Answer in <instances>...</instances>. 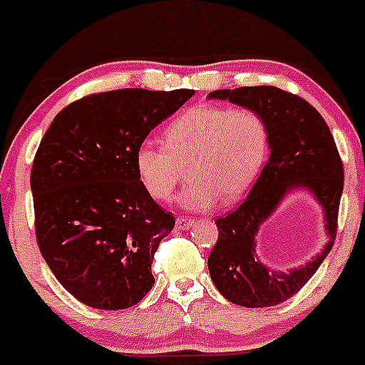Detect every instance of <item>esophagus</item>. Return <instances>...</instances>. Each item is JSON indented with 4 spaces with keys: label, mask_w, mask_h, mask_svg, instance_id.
Masks as SVG:
<instances>
[{
    "label": "esophagus",
    "mask_w": 365,
    "mask_h": 365,
    "mask_svg": "<svg viewBox=\"0 0 365 365\" xmlns=\"http://www.w3.org/2000/svg\"><path fill=\"white\" fill-rule=\"evenodd\" d=\"M190 226H194V219H187V217H176V230L185 231L189 230Z\"/></svg>",
    "instance_id": "1"
}]
</instances>
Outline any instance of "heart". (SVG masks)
Masks as SVG:
<instances>
[{"instance_id": "1", "label": "heart", "mask_w": 365, "mask_h": 365, "mask_svg": "<svg viewBox=\"0 0 365 365\" xmlns=\"http://www.w3.org/2000/svg\"><path fill=\"white\" fill-rule=\"evenodd\" d=\"M268 127L251 109L197 104L176 116L164 130V145L145 141L134 155L135 173L146 192L168 201L183 165L189 169L178 201L201 212L235 201L252 185L268 155Z\"/></svg>"}]
</instances>
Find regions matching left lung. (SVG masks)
I'll return each mask as SVG.
<instances>
[{"label":"left lung","mask_w":365,"mask_h":365,"mask_svg":"<svg viewBox=\"0 0 365 365\" xmlns=\"http://www.w3.org/2000/svg\"><path fill=\"white\" fill-rule=\"evenodd\" d=\"M210 101H230L263 116L268 127V162L247 200L215 220L219 240L208 270L226 300L242 307H270L292 298L314 275L334 245L344 171L323 116L309 102L275 86L215 90ZM307 192L322 208L327 242L304 265L275 271L260 261L255 237L260 226L292 193Z\"/></svg>","instance_id":"left-lung-1"}]
</instances>
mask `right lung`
<instances>
[{"label":"right lung","mask_w":365,"mask_h":365,"mask_svg":"<svg viewBox=\"0 0 365 365\" xmlns=\"http://www.w3.org/2000/svg\"><path fill=\"white\" fill-rule=\"evenodd\" d=\"M194 90H114L56 114L31 169L36 242L79 302L118 311L152 289L153 254L175 219L152 200L134 155Z\"/></svg>","instance_id":"1"}]
</instances>
